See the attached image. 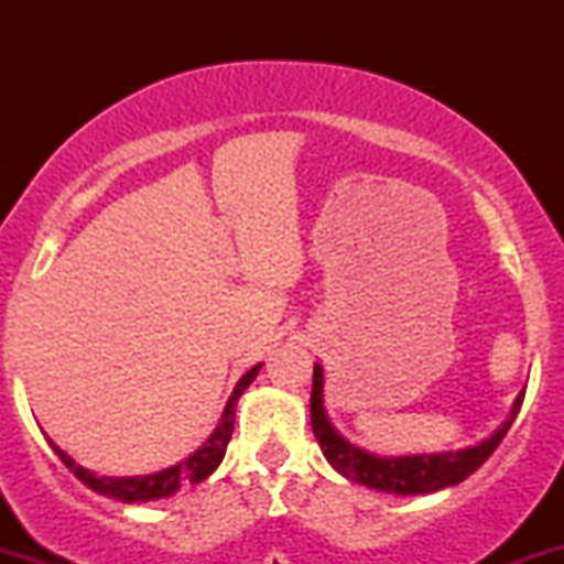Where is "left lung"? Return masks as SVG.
<instances>
[{"instance_id":"8db88e82","label":"left lung","mask_w":564,"mask_h":564,"mask_svg":"<svg viewBox=\"0 0 564 564\" xmlns=\"http://www.w3.org/2000/svg\"><path fill=\"white\" fill-rule=\"evenodd\" d=\"M522 398L525 392L517 394L511 416L503 422L501 430L488 440H482L475 448H464L456 453H422V456H398V458H379L371 453L349 445L339 432L334 430L323 408V368L315 366L313 371V394H310V422H313V432L318 437L323 456L328 464L345 475L347 480H355L368 488L384 490V494L398 496H419V494H435V490L448 488V485H458L467 480L471 471H477L490 458V453L498 448L503 435L509 432L511 422L520 413Z\"/></svg>"}]
</instances>
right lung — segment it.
<instances>
[{
  "mask_svg": "<svg viewBox=\"0 0 564 564\" xmlns=\"http://www.w3.org/2000/svg\"><path fill=\"white\" fill-rule=\"evenodd\" d=\"M260 366H254L251 371H246L241 381L236 384V390H232L228 405H225L223 419H219V426L215 430V435L206 440V443L200 445V448L193 453V456H187L183 464H177V467H170L164 471H156V475H145V477H95L89 469H82L79 464H76L74 458L68 456V453H63L61 448H57L53 440H47V443L53 445V451L57 453V456H61V462L66 464V467L74 471V475L79 477L84 485H87V488H93L95 494L119 498V501H124V503L156 501V498H166V496L177 494L180 485L206 480V477H209L212 471L219 467L225 451H228V443H230V435H232V424H236L238 398H241L246 387L254 381L257 371H260Z\"/></svg>",
  "mask_w": 564,
  "mask_h": 564,
  "instance_id": "add662e5",
  "label": "right lung"
}]
</instances>
